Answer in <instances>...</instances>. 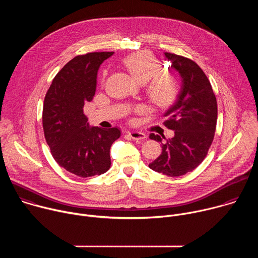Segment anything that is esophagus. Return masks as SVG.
<instances>
[{
	"mask_svg": "<svg viewBox=\"0 0 258 258\" xmlns=\"http://www.w3.org/2000/svg\"><path fill=\"white\" fill-rule=\"evenodd\" d=\"M128 135L133 140H136V141H139V142L144 141L147 138L146 135L144 133H141V132H130Z\"/></svg>",
	"mask_w": 258,
	"mask_h": 258,
	"instance_id": "1",
	"label": "esophagus"
}]
</instances>
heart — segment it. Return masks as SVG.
<instances>
[{
  "label": "heart",
  "instance_id": "1",
  "mask_svg": "<svg viewBox=\"0 0 258 258\" xmlns=\"http://www.w3.org/2000/svg\"><path fill=\"white\" fill-rule=\"evenodd\" d=\"M123 65L139 83H147V92L151 100L158 106L169 104L176 96L177 81L171 75H157L160 64L149 52L141 51L128 55Z\"/></svg>",
  "mask_w": 258,
  "mask_h": 258
}]
</instances>
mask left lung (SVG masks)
I'll list each match as a JSON object with an SVG mask.
<instances>
[{
	"label": "left lung",
	"mask_w": 258,
	"mask_h": 258,
	"mask_svg": "<svg viewBox=\"0 0 258 258\" xmlns=\"http://www.w3.org/2000/svg\"><path fill=\"white\" fill-rule=\"evenodd\" d=\"M164 54L179 73L181 86L175 102L164 113V125L174 131V136L162 143L164 136L150 134L151 140L161 143L162 152L149 167L168 176H179L194 170L206 157L214 138L217 103L210 82L196 62Z\"/></svg>",
	"instance_id": "1"
}]
</instances>
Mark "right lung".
Masks as SVG:
<instances>
[{
  "instance_id": "right-lung-1",
  "label": "right lung",
  "mask_w": 258,
  "mask_h": 258,
  "mask_svg": "<svg viewBox=\"0 0 258 258\" xmlns=\"http://www.w3.org/2000/svg\"><path fill=\"white\" fill-rule=\"evenodd\" d=\"M113 52H94L71 59L57 73L46 94L43 127L56 162L81 177L99 175L111 165L110 147L120 130L90 127L84 105L95 96L97 73Z\"/></svg>"
}]
</instances>
